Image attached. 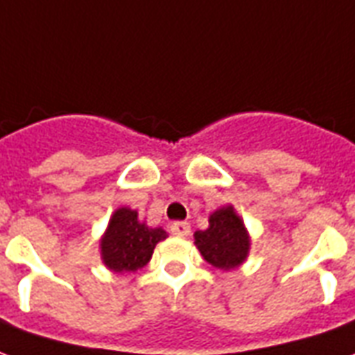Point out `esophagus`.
Masks as SVG:
<instances>
[{"label": "esophagus", "mask_w": 355, "mask_h": 355, "mask_svg": "<svg viewBox=\"0 0 355 355\" xmlns=\"http://www.w3.org/2000/svg\"><path fill=\"white\" fill-rule=\"evenodd\" d=\"M171 232L177 234V236H188L189 223H186V221H175V223H171Z\"/></svg>", "instance_id": "obj_1"}]
</instances>
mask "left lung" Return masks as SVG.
Returning a JSON list of instances; mask_svg holds the SVG:
<instances>
[{
	"label": "left lung",
	"mask_w": 355,
	"mask_h": 355,
	"mask_svg": "<svg viewBox=\"0 0 355 355\" xmlns=\"http://www.w3.org/2000/svg\"><path fill=\"white\" fill-rule=\"evenodd\" d=\"M208 223V229L196 232V245L205 261L220 270L242 264L250 251V236L232 207L216 210Z\"/></svg>",
	"instance_id": "8db88e82"
}]
</instances>
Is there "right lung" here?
<instances>
[{
    "mask_svg": "<svg viewBox=\"0 0 355 355\" xmlns=\"http://www.w3.org/2000/svg\"><path fill=\"white\" fill-rule=\"evenodd\" d=\"M164 229H153L137 220V212L119 208L102 238V259L113 272H135L150 261L159 240H166Z\"/></svg>",
    "mask_w": 355,
    "mask_h": 355,
    "instance_id": "add662e5",
    "label": "right lung"
}]
</instances>
